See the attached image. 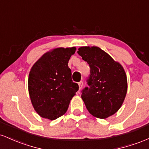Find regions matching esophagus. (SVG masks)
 <instances>
[{"instance_id": "obj_1", "label": "esophagus", "mask_w": 149, "mask_h": 149, "mask_svg": "<svg viewBox=\"0 0 149 149\" xmlns=\"http://www.w3.org/2000/svg\"><path fill=\"white\" fill-rule=\"evenodd\" d=\"M78 85H79V89L80 90V89L83 88V81L79 82V83H78Z\"/></svg>"}]
</instances>
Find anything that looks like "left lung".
<instances>
[{
	"label": "left lung",
	"mask_w": 149,
	"mask_h": 149,
	"mask_svg": "<svg viewBox=\"0 0 149 149\" xmlns=\"http://www.w3.org/2000/svg\"><path fill=\"white\" fill-rule=\"evenodd\" d=\"M78 53L90 68L88 87L82 90L81 95L87 109L101 119L113 115L122 106L127 93L123 67L98 47H81Z\"/></svg>",
	"instance_id": "left-lung-1"
}]
</instances>
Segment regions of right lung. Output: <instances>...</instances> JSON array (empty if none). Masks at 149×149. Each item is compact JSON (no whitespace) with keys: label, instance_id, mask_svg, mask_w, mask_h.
<instances>
[{"label":"right lung","instance_id":"1","mask_svg":"<svg viewBox=\"0 0 149 149\" xmlns=\"http://www.w3.org/2000/svg\"><path fill=\"white\" fill-rule=\"evenodd\" d=\"M76 48L59 47L46 52L31 69L28 79L32 105L39 116L51 120L63 116L78 90L68 66Z\"/></svg>","mask_w":149,"mask_h":149}]
</instances>
